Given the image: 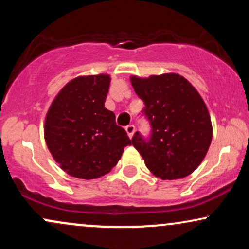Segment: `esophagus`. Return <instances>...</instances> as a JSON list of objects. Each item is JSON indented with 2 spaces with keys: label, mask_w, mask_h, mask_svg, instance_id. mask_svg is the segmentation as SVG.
<instances>
[{
  "label": "esophagus",
  "mask_w": 249,
  "mask_h": 249,
  "mask_svg": "<svg viewBox=\"0 0 249 249\" xmlns=\"http://www.w3.org/2000/svg\"><path fill=\"white\" fill-rule=\"evenodd\" d=\"M125 130H126L128 137H130V138H132L134 131H136V126H134L133 124H130V125H127L126 127H125Z\"/></svg>",
  "instance_id": "obj_1"
}]
</instances>
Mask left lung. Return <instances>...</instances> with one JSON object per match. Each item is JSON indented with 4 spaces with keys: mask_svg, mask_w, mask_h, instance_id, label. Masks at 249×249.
I'll use <instances>...</instances> for the list:
<instances>
[{
    "mask_svg": "<svg viewBox=\"0 0 249 249\" xmlns=\"http://www.w3.org/2000/svg\"><path fill=\"white\" fill-rule=\"evenodd\" d=\"M132 87L145 107L151 131H137L133 146L145 165L162 180L185 178L199 166L212 142V123L198 91L177 73L142 79L131 77Z\"/></svg>",
    "mask_w": 249,
    "mask_h": 249,
    "instance_id": "obj_1",
    "label": "left lung"
}]
</instances>
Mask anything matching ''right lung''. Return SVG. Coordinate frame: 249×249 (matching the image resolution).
<instances>
[{
    "instance_id": "add662e5",
    "label": "right lung",
    "mask_w": 249,
    "mask_h": 249,
    "mask_svg": "<svg viewBox=\"0 0 249 249\" xmlns=\"http://www.w3.org/2000/svg\"><path fill=\"white\" fill-rule=\"evenodd\" d=\"M110 76L78 77L57 95L45 118L48 148L63 171L82 179L110 172L131 145L115 113L104 107Z\"/></svg>"
}]
</instances>
